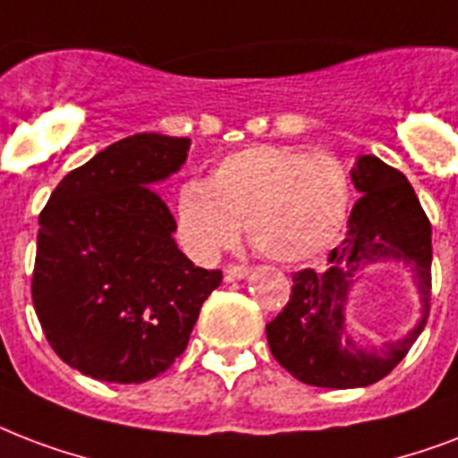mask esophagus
I'll list each match as a JSON object with an SVG mask.
<instances>
[{
    "mask_svg": "<svg viewBox=\"0 0 458 458\" xmlns=\"http://www.w3.org/2000/svg\"><path fill=\"white\" fill-rule=\"evenodd\" d=\"M252 274V268L244 267V264H230L228 268H225V281H242V278H247V276Z\"/></svg>",
    "mask_w": 458,
    "mask_h": 458,
    "instance_id": "obj_1",
    "label": "esophagus"
}]
</instances>
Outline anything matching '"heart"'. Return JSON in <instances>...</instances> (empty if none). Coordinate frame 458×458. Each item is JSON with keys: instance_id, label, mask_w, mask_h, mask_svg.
Wrapping results in <instances>:
<instances>
[{"instance_id": "heart-1", "label": "heart", "mask_w": 458, "mask_h": 458, "mask_svg": "<svg viewBox=\"0 0 458 458\" xmlns=\"http://www.w3.org/2000/svg\"><path fill=\"white\" fill-rule=\"evenodd\" d=\"M348 204L351 177L334 153L257 144L225 156L206 184H182L177 228L199 259H214L235 242L244 223L264 257L300 264L336 240Z\"/></svg>"}]
</instances>
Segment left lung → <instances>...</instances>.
I'll list each match as a JSON object with an SVG mask.
<instances>
[{
  "instance_id": "8db88e82",
  "label": "left lung",
  "mask_w": 458,
  "mask_h": 458,
  "mask_svg": "<svg viewBox=\"0 0 458 458\" xmlns=\"http://www.w3.org/2000/svg\"><path fill=\"white\" fill-rule=\"evenodd\" d=\"M355 201L344 242L324 271L293 274L288 305L267 324L271 353L295 379L327 389L369 386L399 365L428 324L432 285V228L406 174L377 156H360L351 170ZM379 259L414 267L424 310L406 337L382 349H362L347 336L344 312L357 274Z\"/></svg>"
}]
</instances>
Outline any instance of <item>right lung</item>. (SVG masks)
<instances>
[{"instance_id":"add662e5","label":"right lung","mask_w":458,"mask_h":458,"mask_svg":"<svg viewBox=\"0 0 458 458\" xmlns=\"http://www.w3.org/2000/svg\"><path fill=\"white\" fill-rule=\"evenodd\" d=\"M190 139L134 134L96 153L40 214L33 307L52 351L81 375L141 384L184 353L223 274L194 267L153 184L177 173Z\"/></svg>"}]
</instances>
